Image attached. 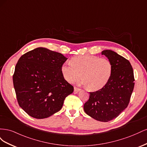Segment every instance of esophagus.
I'll return each instance as SVG.
<instances>
[{
    "label": "esophagus",
    "instance_id": "esophagus-1",
    "mask_svg": "<svg viewBox=\"0 0 147 147\" xmlns=\"http://www.w3.org/2000/svg\"><path fill=\"white\" fill-rule=\"evenodd\" d=\"M81 90V89H80L78 88H77V87H75L74 88V91L75 92H78Z\"/></svg>",
    "mask_w": 147,
    "mask_h": 147
}]
</instances>
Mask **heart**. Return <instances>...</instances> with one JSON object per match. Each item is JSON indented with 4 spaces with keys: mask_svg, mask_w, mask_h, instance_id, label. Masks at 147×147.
I'll return each mask as SVG.
<instances>
[{
    "mask_svg": "<svg viewBox=\"0 0 147 147\" xmlns=\"http://www.w3.org/2000/svg\"><path fill=\"white\" fill-rule=\"evenodd\" d=\"M61 72L67 82L73 83L83 80L82 84L96 91L103 88L108 82L112 72L111 62L105 57L91 55L74 57L70 63L66 62L61 67Z\"/></svg>",
    "mask_w": 147,
    "mask_h": 147,
    "instance_id": "heart-1",
    "label": "heart"
}]
</instances>
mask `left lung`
<instances>
[{
  "mask_svg": "<svg viewBox=\"0 0 147 147\" xmlns=\"http://www.w3.org/2000/svg\"><path fill=\"white\" fill-rule=\"evenodd\" d=\"M102 55L112 63V75L103 88L90 92V99L84 104L83 109L92 118L107 122L116 118L127 107L135 80L128 60L112 50L102 51Z\"/></svg>",
  "mask_w": 147,
  "mask_h": 147,
  "instance_id": "1",
  "label": "left lung"
}]
</instances>
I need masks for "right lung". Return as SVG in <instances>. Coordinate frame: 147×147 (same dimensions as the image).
<instances>
[{
	"label": "right lung",
	"instance_id": "1",
	"mask_svg": "<svg viewBox=\"0 0 147 147\" xmlns=\"http://www.w3.org/2000/svg\"><path fill=\"white\" fill-rule=\"evenodd\" d=\"M61 53L39 47L21 56L13 75L19 105L30 117L43 119L59 111L74 87L64 79Z\"/></svg>",
	"mask_w": 147,
	"mask_h": 147
}]
</instances>
